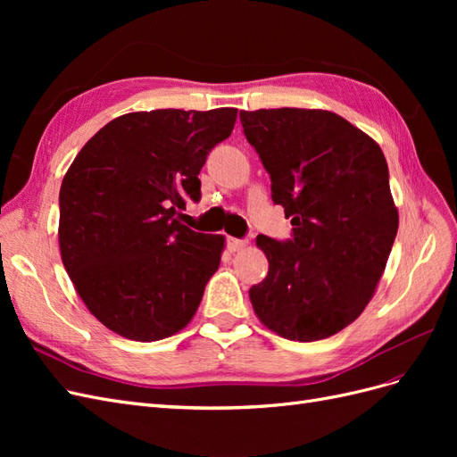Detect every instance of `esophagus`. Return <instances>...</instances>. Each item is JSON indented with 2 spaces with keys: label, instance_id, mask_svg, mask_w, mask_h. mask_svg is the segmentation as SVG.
<instances>
[{
  "label": "esophagus",
  "instance_id": "esophagus-1",
  "mask_svg": "<svg viewBox=\"0 0 457 457\" xmlns=\"http://www.w3.org/2000/svg\"><path fill=\"white\" fill-rule=\"evenodd\" d=\"M247 245V240H242V238H232V237H228L227 238V247L230 252H240V250H244V247Z\"/></svg>",
  "mask_w": 457,
  "mask_h": 457
}]
</instances>
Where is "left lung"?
I'll return each mask as SVG.
<instances>
[{"mask_svg": "<svg viewBox=\"0 0 457 457\" xmlns=\"http://www.w3.org/2000/svg\"><path fill=\"white\" fill-rule=\"evenodd\" d=\"M244 135L270 175L292 238L257 237L269 259L250 287L259 320L292 341L353 324L385 270L398 230L379 145L328 110H240Z\"/></svg>", "mask_w": 457, "mask_h": 457, "instance_id": "1", "label": "left lung"}]
</instances>
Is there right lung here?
Masks as SVG:
<instances>
[{
	"mask_svg": "<svg viewBox=\"0 0 457 457\" xmlns=\"http://www.w3.org/2000/svg\"><path fill=\"white\" fill-rule=\"evenodd\" d=\"M237 114H123L91 137L64 175V269L91 314L118 336L158 341L195 316L225 238L190 230L181 217L188 200L200 202L198 173Z\"/></svg>",
	"mask_w": 457,
	"mask_h": 457,
	"instance_id": "1",
	"label": "right lung"
}]
</instances>
